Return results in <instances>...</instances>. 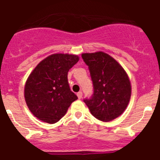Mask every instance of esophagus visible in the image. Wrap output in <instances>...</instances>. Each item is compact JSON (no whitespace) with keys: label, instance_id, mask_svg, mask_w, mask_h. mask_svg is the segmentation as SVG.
Instances as JSON below:
<instances>
[{"label":"esophagus","instance_id":"esophagus-1","mask_svg":"<svg viewBox=\"0 0 160 160\" xmlns=\"http://www.w3.org/2000/svg\"><path fill=\"white\" fill-rule=\"evenodd\" d=\"M77 96L78 98L79 99H81L82 98V91H79V92L77 93Z\"/></svg>","mask_w":160,"mask_h":160}]
</instances>
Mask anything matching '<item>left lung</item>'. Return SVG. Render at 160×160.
<instances>
[{
  "instance_id": "obj_1",
  "label": "left lung",
  "mask_w": 160,
  "mask_h": 160,
  "mask_svg": "<svg viewBox=\"0 0 160 160\" xmlns=\"http://www.w3.org/2000/svg\"><path fill=\"white\" fill-rule=\"evenodd\" d=\"M88 66L93 94L83 100L93 116L109 122L122 114L131 98V87L123 68L103 52L82 54Z\"/></svg>"
}]
</instances>
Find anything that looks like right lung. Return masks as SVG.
I'll return each mask as SVG.
<instances>
[{
    "instance_id": "right-lung-1",
    "label": "right lung",
    "mask_w": 160,
    "mask_h": 160,
    "mask_svg": "<svg viewBox=\"0 0 160 160\" xmlns=\"http://www.w3.org/2000/svg\"><path fill=\"white\" fill-rule=\"evenodd\" d=\"M78 56L55 53L32 70L25 87V99L38 119L53 124L64 116L78 97L70 90L68 72L78 62Z\"/></svg>"
}]
</instances>
